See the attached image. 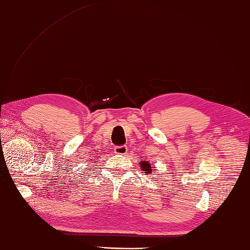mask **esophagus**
Segmentation results:
<instances>
[{"label": "esophagus", "mask_w": 250, "mask_h": 250, "mask_svg": "<svg viewBox=\"0 0 250 250\" xmlns=\"http://www.w3.org/2000/svg\"><path fill=\"white\" fill-rule=\"evenodd\" d=\"M114 152H116L117 154H126L127 153V146L125 145H122V146H117L116 148H114Z\"/></svg>", "instance_id": "esophagus-1"}]
</instances>
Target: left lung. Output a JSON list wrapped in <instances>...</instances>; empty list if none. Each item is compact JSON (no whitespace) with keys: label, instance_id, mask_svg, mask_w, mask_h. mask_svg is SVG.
<instances>
[{"label":"left lung","instance_id":"left-lung-1","mask_svg":"<svg viewBox=\"0 0 250 250\" xmlns=\"http://www.w3.org/2000/svg\"><path fill=\"white\" fill-rule=\"evenodd\" d=\"M139 164H140L141 169L143 170L145 173H147L148 175L151 174L152 168H154V167H151L149 162H148V161H141V163H139Z\"/></svg>","mask_w":250,"mask_h":250}]
</instances>
